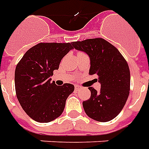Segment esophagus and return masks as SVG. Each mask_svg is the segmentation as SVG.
<instances>
[{
    "instance_id": "esophagus-1",
    "label": "esophagus",
    "mask_w": 149,
    "mask_h": 149,
    "mask_svg": "<svg viewBox=\"0 0 149 149\" xmlns=\"http://www.w3.org/2000/svg\"><path fill=\"white\" fill-rule=\"evenodd\" d=\"M80 89H81V87H80L79 86H75V90H76V91H79Z\"/></svg>"
}]
</instances>
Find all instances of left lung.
Returning <instances> with one entry per match:
<instances>
[{"label": "left lung", "mask_w": 149, "mask_h": 149, "mask_svg": "<svg viewBox=\"0 0 149 149\" xmlns=\"http://www.w3.org/2000/svg\"><path fill=\"white\" fill-rule=\"evenodd\" d=\"M77 50L88 54L89 74H96L101 85L100 92L89 87L91 98L82 103L88 117L100 122L113 120L120 113L130 94L129 66L119 50L103 38L72 42Z\"/></svg>", "instance_id": "8db88e82"}]
</instances>
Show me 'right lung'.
Segmentation results:
<instances>
[{"mask_svg":"<svg viewBox=\"0 0 149 149\" xmlns=\"http://www.w3.org/2000/svg\"><path fill=\"white\" fill-rule=\"evenodd\" d=\"M72 49V43H39L28 49L17 64L16 95L24 112L34 121L49 122L63 112L74 86H57L50 77Z\"/></svg>","mask_w":149,"mask_h":149,"instance_id":"add662e5","label":"right lung"}]
</instances>
